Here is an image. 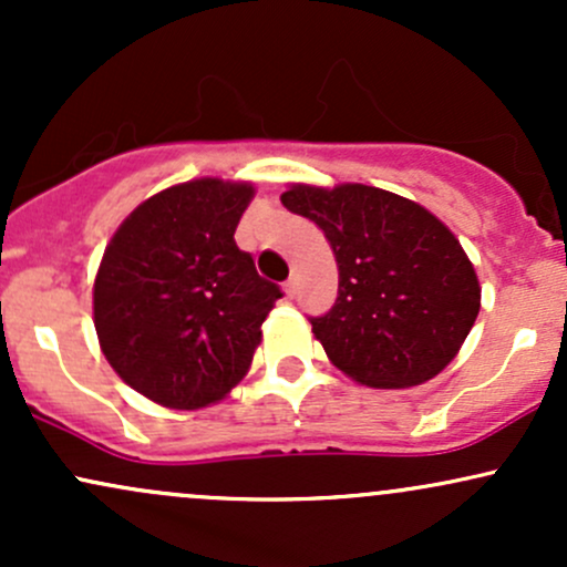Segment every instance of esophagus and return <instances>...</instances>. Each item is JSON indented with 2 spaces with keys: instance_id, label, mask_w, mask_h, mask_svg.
Here are the masks:
<instances>
[{
  "instance_id": "34e87169",
  "label": "esophagus",
  "mask_w": 567,
  "mask_h": 567,
  "mask_svg": "<svg viewBox=\"0 0 567 567\" xmlns=\"http://www.w3.org/2000/svg\"><path fill=\"white\" fill-rule=\"evenodd\" d=\"M285 296H288V298H292V296H296V290H298V282H296V277H290L288 279V282H285Z\"/></svg>"
}]
</instances>
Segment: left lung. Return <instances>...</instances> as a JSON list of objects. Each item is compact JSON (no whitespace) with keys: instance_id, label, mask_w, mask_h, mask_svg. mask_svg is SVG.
Returning a JSON list of instances; mask_svg holds the SVG:
<instances>
[{"instance_id":"left-lung-1","label":"left lung","mask_w":567,"mask_h":567,"mask_svg":"<svg viewBox=\"0 0 567 567\" xmlns=\"http://www.w3.org/2000/svg\"><path fill=\"white\" fill-rule=\"evenodd\" d=\"M279 199L333 247L338 298L311 320V333L341 373L362 386L408 389L451 365L483 290L434 213L365 184H290Z\"/></svg>"}]
</instances>
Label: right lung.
Masks as SVG:
<instances>
[{
	"label": "right lung",
	"instance_id": "obj_1",
	"mask_svg": "<svg viewBox=\"0 0 567 567\" xmlns=\"http://www.w3.org/2000/svg\"><path fill=\"white\" fill-rule=\"evenodd\" d=\"M250 181L194 178L143 199L109 239L93 285L97 343L130 389L173 410L245 379L282 292L234 243Z\"/></svg>",
	"mask_w": 567,
	"mask_h": 567
}]
</instances>
